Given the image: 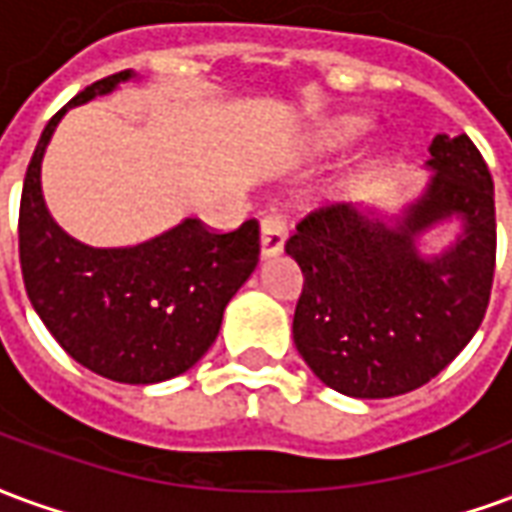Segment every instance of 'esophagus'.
<instances>
[{"instance_id": "esophagus-1", "label": "esophagus", "mask_w": 512, "mask_h": 512, "mask_svg": "<svg viewBox=\"0 0 512 512\" xmlns=\"http://www.w3.org/2000/svg\"><path fill=\"white\" fill-rule=\"evenodd\" d=\"M285 241H288V224L282 216L271 213L260 222V257L268 260V257L282 255L285 249Z\"/></svg>"}]
</instances>
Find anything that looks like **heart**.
<instances>
[{"mask_svg":"<svg viewBox=\"0 0 512 512\" xmlns=\"http://www.w3.org/2000/svg\"><path fill=\"white\" fill-rule=\"evenodd\" d=\"M370 131V120L362 115H337L326 120L310 134V150L312 153H340L356 145L359 139H365Z\"/></svg>","mask_w":512,"mask_h":512,"instance_id":"b5f03b06","label":"heart"}]
</instances>
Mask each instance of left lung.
Returning <instances> with one entry per match:
<instances>
[{
    "mask_svg": "<svg viewBox=\"0 0 512 512\" xmlns=\"http://www.w3.org/2000/svg\"><path fill=\"white\" fill-rule=\"evenodd\" d=\"M430 178L397 208L310 213L285 244L304 271L293 343L323 384L362 400L439 376L483 323L496 257L494 180L466 134H436ZM441 226L451 238L430 247Z\"/></svg>",
    "mask_w": 512,
    "mask_h": 512,
    "instance_id": "obj_1",
    "label": "left lung"
}]
</instances>
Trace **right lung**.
Wrapping results in <instances>:
<instances>
[{
  "mask_svg": "<svg viewBox=\"0 0 512 512\" xmlns=\"http://www.w3.org/2000/svg\"><path fill=\"white\" fill-rule=\"evenodd\" d=\"M139 79L134 71L106 76L51 117L29 161L18 216L21 271L40 321L79 365L117 384H158L197 365L260 255L252 219L224 235L183 219L134 246L82 244L54 222L40 172L60 120Z\"/></svg>",
  "mask_w": 512,
  "mask_h": 512,
  "instance_id": "1",
  "label": "right lung"
}]
</instances>
